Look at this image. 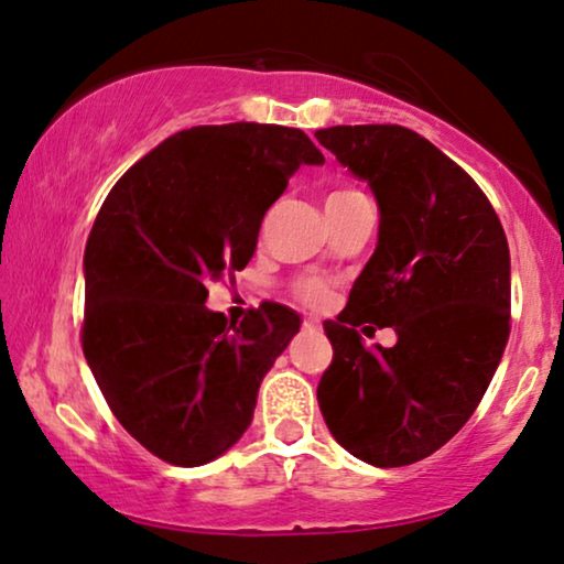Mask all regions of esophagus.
I'll use <instances>...</instances> for the list:
<instances>
[{
    "label": "esophagus",
    "mask_w": 564,
    "mask_h": 564,
    "mask_svg": "<svg viewBox=\"0 0 564 564\" xmlns=\"http://www.w3.org/2000/svg\"><path fill=\"white\" fill-rule=\"evenodd\" d=\"M303 326H305L307 330H321V323L315 321V318H305V321H303Z\"/></svg>",
    "instance_id": "1"
}]
</instances>
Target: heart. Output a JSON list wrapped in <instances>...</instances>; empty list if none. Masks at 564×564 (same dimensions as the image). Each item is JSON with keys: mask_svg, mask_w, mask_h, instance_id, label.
<instances>
[{"mask_svg": "<svg viewBox=\"0 0 564 564\" xmlns=\"http://www.w3.org/2000/svg\"><path fill=\"white\" fill-rule=\"evenodd\" d=\"M346 195H354V189H338L328 199H338V197H346ZM295 297L300 300V303H305L311 307L326 305L328 303V288L318 280H303V282L295 284Z\"/></svg>", "mask_w": 564, "mask_h": 564, "instance_id": "obj_1", "label": "heart"}]
</instances>
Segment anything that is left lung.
Wrapping results in <instances>:
<instances>
[{
    "label": "left lung",
    "instance_id": "1",
    "mask_svg": "<svg viewBox=\"0 0 564 564\" xmlns=\"http://www.w3.org/2000/svg\"><path fill=\"white\" fill-rule=\"evenodd\" d=\"M367 182L380 210L375 253L326 321L334 361L318 384L338 444L375 467L413 465L475 413L511 330V253L496 210L467 172L400 126L315 133ZM365 319L399 334L367 350Z\"/></svg>",
    "mask_w": 564,
    "mask_h": 564
}]
</instances>
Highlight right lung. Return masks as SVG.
Masks as SVG:
<instances>
[{"mask_svg": "<svg viewBox=\"0 0 564 564\" xmlns=\"http://www.w3.org/2000/svg\"><path fill=\"white\" fill-rule=\"evenodd\" d=\"M323 161L297 128L197 126L107 195L84 249V357L122 429L169 465H207L251 426L303 321L269 303L236 326L205 307L207 282L249 264L290 176Z\"/></svg>", "mask_w": 564, "mask_h": 564, "instance_id": "1", "label": "right lung"}]
</instances>
